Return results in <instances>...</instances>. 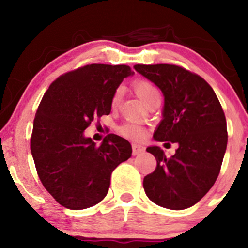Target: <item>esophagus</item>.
<instances>
[{"instance_id":"esophagus-1","label":"esophagus","mask_w":248,"mask_h":248,"mask_svg":"<svg viewBox=\"0 0 248 248\" xmlns=\"http://www.w3.org/2000/svg\"><path fill=\"white\" fill-rule=\"evenodd\" d=\"M132 149H133V155H139V154H142L144 152V147L139 143H133Z\"/></svg>"}]
</instances>
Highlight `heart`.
<instances>
[{
	"label": "heart",
	"instance_id": "b5f03b06",
	"mask_svg": "<svg viewBox=\"0 0 248 248\" xmlns=\"http://www.w3.org/2000/svg\"><path fill=\"white\" fill-rule=\"evenodd\" d=\"M133 90L136 93V95L141 99L144 104H148L154 96L158 95L157 90L154 86L150 81L143 80V79H136L133 81ZM122 99V90L121 88H116L114 93L110 98V107L113 109L120 106V102ZM116 132L119 135L124 136V138L133 139V140H139V139L143 138L144 135V128L142 124L136 121H126L121 124L120 126L116 128Z\"/></svg>",
	"mask_w": 248,
	"mask_h": 248
}]
</instances>
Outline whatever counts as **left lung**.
<instances>
[{
	"mask_svg": "<svg viewBox=\"0 0 248 248\" xmlns=\"http://www.w3.org/2000/svg\"><path fill=\"white\" fill-rule=\"evenodd\" d=\"M134 69L164 95L163 119L154 139L178 143L169 158L160 147L147 148L157 166L143 178V189L157 205L187 209L206 195L220 171L227 146L224 110L212 87L184 67L138 64Z\"/></svg>",
	"mask_w": 248,
	"mask_h": 248,
	"instance_id": "obj_1",
	"label": "left lung"
}]
</instances>
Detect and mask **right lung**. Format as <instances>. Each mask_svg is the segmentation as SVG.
Instances as JSON below:
<instances>
[{
  "label": "right lung",
  "mask_w": 248,
  "mask_h": 248,
  "mask_svg": "<svg viewBox=\"0 0 248 248\" xmlns=\"http://www.w3.org/2000/svg\"><path fill=\"white\" fill-rule=\"evenodd\" d=\"M130 75L127 65H85L58 77L43 96L30 149L42 184L66 209L100 203L113 170L132 156L129 142L115 134L99 147L84 136L91 122L109 114L112 94Z\"/></svg>",
  "instance_id": "add662e5"
}]
</instances>
